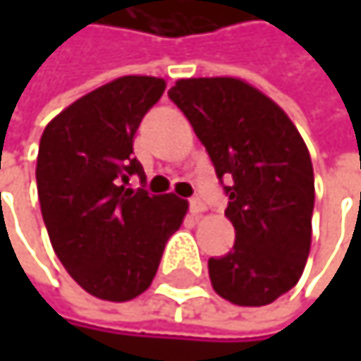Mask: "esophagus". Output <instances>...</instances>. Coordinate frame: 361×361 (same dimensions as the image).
<instances>
[{
  "label": "esophagus",
  "mask_w": 361,
  "mask_h": 361,
  "mask_svg": "<svg viewBox=\"0 0 361 361\" xmlns=\"http://www.w3.org/2000/svg\"><path fill=\"white\" fill-rule=\"evenodd\" d=\"M207 209V204L198 198V196H194V198H190V211L194 213V215H198V213H202Z\"/></svg>",
  "instance_id": "esophagus-1"
}]
</instances>
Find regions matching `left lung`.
I'll list each match as a JSON object with an SVG mask.
<instances>
[{
  "mask_svg": "<svg viewBox=\"0 0 361 361\" xmlns=\"http://www.w3.org/2000/svg\"><path fill=\"white\" fill-rule=\"evenodd\" d=\"M169 98L230 196L226 215L236 240L232 251L209 259L211 284L234 305H267L299 282L310 255V150L286 112L240 79H181Z\"/></svg>",
  "mask_w": 361,
  "mask_h": 361,
  "instance_id": "8db88e82",
  "label": "left lung"
}]
</instances>
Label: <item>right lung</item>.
<instances>
[{"mask_svg": "<svg viewBox=\"0 0 361 361\" xmlns=\"http://www.w3.org/2000/svg\"><path fill=\"white\" fill-rule=\"evenodd\" d=\"M163 92L157 77L114 79L51 118L39 142L37 194L51 247L98 299L142 295L188 211L176 194L127 188L133 176L146 181L133 135Z\"/></svg>", "mask_w": 361, "mask_h": 361, "instance_id": "add662e5", "label": "right lung"}]
</instances>
